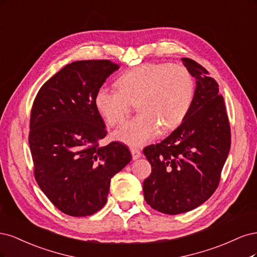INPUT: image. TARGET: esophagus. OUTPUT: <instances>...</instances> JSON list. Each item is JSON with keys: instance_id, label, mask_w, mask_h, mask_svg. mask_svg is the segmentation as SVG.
I'll return each instance as SVG.
<instances>
[{"instance_id": "1", "label": "esophagus", "mask_w": 257, "mask_h": 257, "mask_svg": "<svg viewBox=\"0 0 257 257\" xmlns=\"http://www.w3.org/2000/svg\"><path fill=\"white\" fill-rule=\"evenodd\" d=\"M130 152H131V155H132V159H134V160L139 159L140 157L142 156V153H141V151L138 150V148H130Z\"/></svg>"}]
</instances>
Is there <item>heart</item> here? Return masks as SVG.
<instances>
[{"mask_svg": "<svg viewBox=\"0 0 257 257\" xmlns=\"http://www.w3.org/2000/svg\"><path fill=\"white\" fill-rule=\"evenodd\" d=\"M117 87L101 85L95 105L111 126L122 122L138 103L139 115L126 121L114 138L129 145L141 146L152 141L160 127L168 131L179 126L190 110L194 81L184 66L146 63L123 72Z\"/></svg>", "mask_w": 257, "mask_h": 257, "instance_id": "heart-1", "label": "heart"}]
</instances>
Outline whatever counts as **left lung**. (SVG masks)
<instances>
[{"instance_id":"obj_1","label":"left lung","mask_w":257,"mask_h":257,"mask_svg":"<svg viewBox=\"0 0 257 257\" xmlns=\"http://www.w3.org/2000/svg\"><path fill=\"white\" fill-rule=\"evenodd\" d=\"M196 79L191 106L183 122L143 153L152 173L143 183L146 203L178 214L202 205L216 191L230 147V127L219 85L202 65L181 59Z\"/></svg>"}]
</instances>
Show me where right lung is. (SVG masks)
Here are the masks:
<instances>
[{
    "label": "right lung",
    "mask_w": 257,
    "mask_h": 257,
    "mask_svg": "<svg viewBox=\"0 0 257 257\" xmlns=\"http://www.w3.org/2000/svg\"><path fill=\"white\" fill-rule=\"evenodd\" d=\"M118 68L109 60L73 62L49 79L33 102L29 143L35 179L56 208L71 217L100 210L111 178L131 161L126 145L99 146L106 130L95 95Z\"/></svg>",
    "instance_id": "obj_1"
}]
</instances>
